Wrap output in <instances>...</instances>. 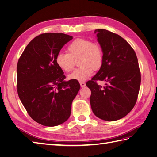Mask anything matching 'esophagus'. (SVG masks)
Returning a JSON list of instances; mask_svg holds the SVG:
<instances>
[{
  "mask_svg": "<svg viewBox=\"0 0 157 157\" xmlns=\"http://www.w3.org/2000/svg\"><path fill=\"white\" fill-rule=\"evenodd\" d=\"M80 85L82 88H84V87L86 86V83L84 82H80Z\"/></svg>",
  "mask_w": 157,
  "mask_h": 157,
  "instance_id": "1",
  "label": "esophagus"
}]
</instances>
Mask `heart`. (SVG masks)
Listing matches in <instances>:
<instances>
[{
  "instance_id": "heart-1",
  "label": "heart",
  "mask_w": 157,
  "mask_h": 157,
  "mask_svg": "<svg viewBox=\"0 0 157 157\" xmlns=\"http://www.w3.org/2000/svg\"><path fill=\"white\" fill-rule=\"evenodd\" d=\"M67 53H59L56 56V63L58 67L66 73L73 69L74 59L78 58L80 67L69 75V78L84 81L92 75L94 71L100 68L103 63V53L101 47L86 39H77L67 48Z\"/></svg>"
}]
</instances>
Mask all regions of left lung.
I'll return each instance as SVG.
<instances>
[{
  "label": "left lung",
  "instance_id": "obj_1",
  "mask_svg": "<svg viewBox=\"0 0 157 157\" xmlns=\"http://www.w3.org/2000/svg\"><path fill=\"white\" fill-rule=\"evenodd\" d=\"M94 33L103 53L100 69L86 86L94 114L100 119L115 121L124 117L134 108L141 84L138 61L134 50L118 35L106 29ZM97 80L106 82L102 87Z\"/></svg>",
  "mask_w": 157,
  "mask_h": 157
}]
</instances>
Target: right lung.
<instances>
[{
    "label": "right lung",
    "mask_w": 157,
    "mask_h": 157,
    "mask_svg": "<svg viewBox=\"0 0 157 157\" xmlns=\"http://www.w3.org/2000/svg\"><path fill=\"white\" fill-rule=\"evenodd\" d=\"M72 39L63 33L41 34L28 44L18 60L19 98L29 116L43 126H56L67 121L80 90L77 80L65 81L56 63V56Z\"/></svg>",
    "instance_id": "add662e5"
}]
</instances>
